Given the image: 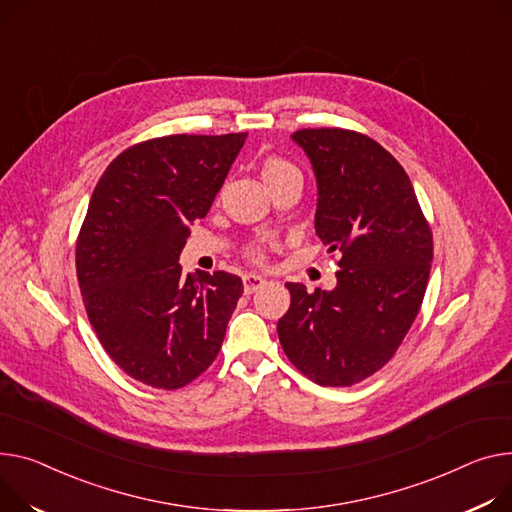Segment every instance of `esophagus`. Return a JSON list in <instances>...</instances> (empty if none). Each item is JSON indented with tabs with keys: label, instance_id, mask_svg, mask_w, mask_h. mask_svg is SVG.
Here are the masks:
<instances>
[{
	"label": "esophagus",
	"instance_id": "esophagus-1",
	"mask_svg": "<svg viewBox=\"0 0 512 512\" xmlns=\"http://www.w3.org/2000/svg\"><path fill=\"white\" fill-rule=\"evenodd\" d=\"M265 284H267V280H265L263 276H257V274H247V276L243 278V286H245V292H247V294L257 292V290L263 288Z\"/></svg>",
	"mask_w": 512,
	"mask_h": 512
}]
</instances>
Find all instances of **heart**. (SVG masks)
I'll list each match as a JSON object with an SVG mask.
<instances>
[{
	"label": "heart",
	"instance_id": "1",
	"mask_svg": "<svg viewBox=\"0 0 512 512\" xmlns=\"http://www.w3.org/2000/svg\"><path fill=\"white\" fill-rule=\"evenodd\" d=\"M290 173H298V170L292 164H288L286 160L276 158V156L265 158L263 164H261V179H263L265 185L271 183V181H276V179H282L284 175H290ZM251 255L255 259H261L263 257V249L261 247L251 249Z\"/></svg>",
	"mask_w": 512,
	"mask_h": 512
}]
</instances>
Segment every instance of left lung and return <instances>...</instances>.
I'll return each instance as SVG.
<instances>
[{
    "instance_id": "1",
    "label": "left lung",
    "mask_w": 512,
    "mask_h": 512,
    "mask_svg": "<svg viewBox=\"0 0 512 512\" xmlns=\"http://www.w3.org/2000/svg\"><path fill=\"white\" fill-rule=\"evenodd\" d=\"M292 140L317 179L315 232L337 251L333 290L288 282L278 321L290 362L325 387H350L383 368L410 331L426 292L432 232L403 166L346 129H300Z\"/></svg>"
}]
</instances>
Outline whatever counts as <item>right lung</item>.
I'll return each mask as SVG.
<instances>
[{"label": "right lung", "mask_w": 512, "mask_h": 512, "mask_svg": "<svg viewBox=\"0 0 512 512\" xmlns=\"http://www.w3.org/2000/svg\"><path fill=\"white\" fill-rule=\"evenodd\" d=\"M245 140L183 133L135 144L94 187L76 245L80 292L102 348L144 385L181 389L220 352L243 280L183 276L179 255Z\"/></svg>", "instance_id": "right-lung-1"}]
</instances>
